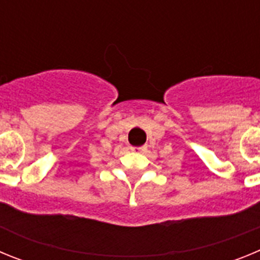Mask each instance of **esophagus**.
Instances as JSON below:
<instances>
[{"label":"esophagus","instance_id":"1","mask_svg":"<svg viewBox=\"0 0 260 260\" xmlns=\"http://www.w3.org/2000/svg\"><path fill=\"white\" fill-rule=\"evenodd\" d=\"M127 148L132 151V152H143V151H144V147H133V146H130V147H127Z\"/></svg>","mask_w":260,"mask_h":260}]
</instances>
